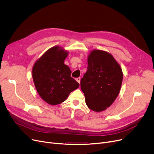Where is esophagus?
Listing matches in <instances>:
<instances>
[{"label": "esophagus", "mask_w": 154, "mask_h": 154, "mask_svg": "<svg viewBox=\"0 0 154 154\" xmlns=\"http://www.w3.org/2000/svg\"><path fill=\"white\" fill-rule=\"evenodd\" d=\"M75 80H76V81H77V82H78L79 83H80V77H77V78H76V79H75Z\"/></svg>", "instance_id": "1"}]
</instances>
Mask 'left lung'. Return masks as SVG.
Segmentation results:
<instances>
[{
    "label": "left lung",
    "mask_w": 154,
    "mask_h": 154,
    "mask_svg": "<svg viewBox=\"0 0 154 154\" xmlns=\"http://www.w3.org/2000/svg\"><path fill=\"white\" fill-rule=\"evenodd\" d=\"M122 79V69L114 57L103 51H92L87 70L80 80L87 107L95 112L110 107L119 94Z\"/></svg>",
    "instance_id": "8db88e82"
}]
</instances>
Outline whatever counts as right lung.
<instances>
[{"instance_id":"obj_1","label":"right lung","mask_w":154,"mask_h":154,"mask_svg":"<svg viewBox=\"0 0 154 154\" xmlns=\"http://www.w3.org/2000/svg\"><path fill=\"white\" fill-rule=\"evenodd\" d=\"M68 55L59 46L45 52L32 69L36 90L45 102L57 105L66 100L69 94L79 87L71 75L70 68L64 64Z\"/></svg>"}]
</instances>
